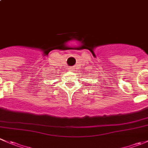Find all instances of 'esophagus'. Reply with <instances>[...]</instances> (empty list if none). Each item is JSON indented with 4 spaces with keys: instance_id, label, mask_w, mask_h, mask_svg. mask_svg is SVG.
Returning a JSON list of instances; mask_svg holds the SVG:
<instances>
[{
    "instance_id": "34e87169",
    "label": "esophagus",
    "mask_w": 148,
    "mask_h": 148,
    "mask_svg": "<svg viewBox=\"0 0 148 148\" xmlns=\"http://www.w3.org/2000/svg\"><path fill=\"white\" fill-rule=\"evenodd\" d=\"M74 69H75L74 66H70L69 68V71H74Z\"/></svg>"
}]
</instances>
